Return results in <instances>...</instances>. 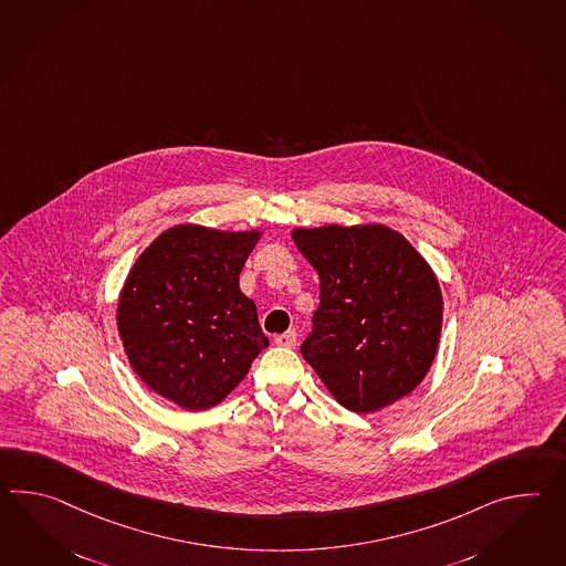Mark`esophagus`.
Segmentation results:
<instances>
[{"label": "esophagus", "instance_id": "34e87169", "mask_svg": "<svg viewBox=\"0 0 566 566\" xmlns=\"http://www.w3.org/2000/svg\"><path fill=\"white\" fill-rule=\"evenodd\" d=\"M296 339H298V335H296V331L294 328H290L286 333H282V335H276L274 337V343H276L277 347H296Z\"/></svg>", "mask_w": 566, "mask_h": 566}]
</instances>
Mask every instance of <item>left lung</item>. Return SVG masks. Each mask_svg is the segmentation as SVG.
I'll return each instance as SVG.
<instances>
[{"label": "left lung", "mask_w": 566, "mask_h": 566, "mask_svg": "<svg viewBox=\"0 0 566 566\" xmlns=\"http://www.w3.org/2000/svg\"><path fill=\"white\" fill-rule=\"evenodd\" d=\"M321 280L302 357L333 398L357 415L415 390L439 349L442 294L427 260L390 227L294 229Z\"/></svg>", "instance_id": "left-lung-1"}]
</instances>
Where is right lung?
Listing matches in <instances>:
<instances>
[{"instance_id":"1","label":"right lung","mask_w":566,"mask_h":566,"mask_svg":"<svg viewBox=\"0 0 566 566\" xmlns=\"http://www.w3.org/2000/svg\"><path fill=\"white\" fill-rule=\"evenodd\" d=\"M262 233L170 227L142 252L117 302V331L139 379L176 406L213 408L268 347L239 274Z\"/></svg>"}]
</instances>
